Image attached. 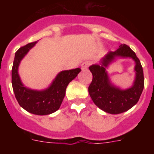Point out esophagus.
<instances>
[{
  "label": "esophagus",
  "instance_id": "1",
  "mask_svg": "<svg viewBox=\"0 0 154 154\" xmlns=\"http://www.w3.org/2000/svg\"><path fill=\"white\" fill-rule=\"evenodd\" d=\"M89 65H90V62H85L83 63L81 65V68H82V70H85L87 68L89 67Z\"/></svg>",
  "mask_w": 154,
  "mask_h": 154
}]
</instances>
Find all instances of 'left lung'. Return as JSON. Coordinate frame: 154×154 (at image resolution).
<instances>
[{
	"label": "left lung",
	"instance_id": "8db88e82",
	"mask_svg": "<svg viewBox=\"0 0 154 154\" xmlns=\"http://www.w3.org/2000/svg\"><path fill=\"white\" fill-rule=\"evenodd\" d=\"M119 58H131L135 62V79L132 86L123 90L112 83L106 69L108 65ZM92 74V81L89 86V93L96 106L110 114L124 112L139 101L144 87V77L140 62L129 46L121 45L115 51H109L99 64L89 67Z\"/></svg>",
	"mask_w": 154,
	"mask_h": 154
}]
</instances>
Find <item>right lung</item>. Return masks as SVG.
<instances>
[{
  "label": "right lung",
  "mask_w": 154,
  "mask_h": 154,
  "mask_svg": "<svg viewBox=\"0 0 154 154\" xmlns=\"http://www.w3.org/2000/svg\"><path fill=\"white\" fill-rule=\"evenodd\" d=\"M37 42L29 43L16 51L11 71L12 87L17 101L24 109L35 115H49L59 109L68 85L78 75L81 69L76 68L58 72L49 86L42 90L32 89L25 86L18 74L19 65Z\"/></svg>",
  "instance_id": "obj_1"
}]
</instances>
